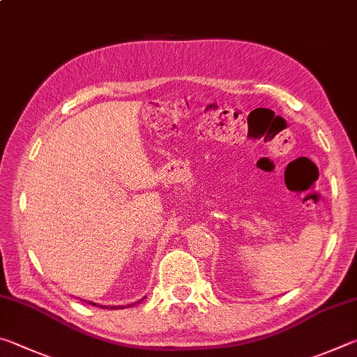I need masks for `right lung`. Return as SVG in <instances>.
<instances>
[{
  "label": "right lung",
  "mask_w": 357,
  "mask_h": 357,
  "mask_svg": "<svg viewBox=\"0 0 357 357\" xmlns=\"http://www.w3.org/2000/svg\"><path fill=\"white\" fill-rule=\"evenodd\" d=\"M86 302V301H84ZM89 304H93V305H96L94 302H89ZM99 307H102V309H108V307H104V305H99ZM112 309H116V307H112ZM119 309H124V307H119Z\"/></svg>",
  "instance_id": "right-lung-1"
}]
</instances>
